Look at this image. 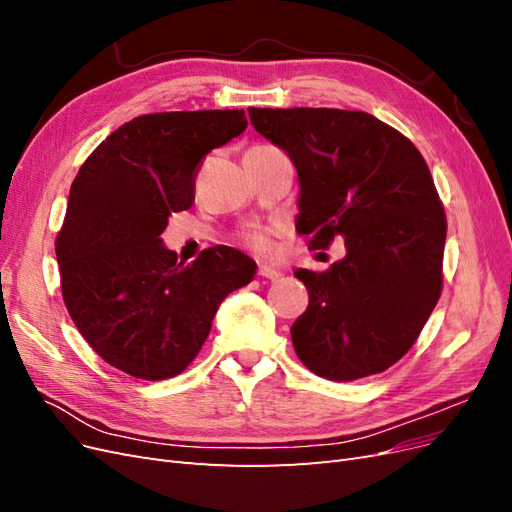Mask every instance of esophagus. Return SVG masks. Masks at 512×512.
<instances>
[{"mask_svg":"<svg viewBox=\"0 0 512 512\" xmlns=\"http://www.w3.org/2000/svg\"><path fill=\"white\" fill-rule=\"evenodd\" d=\"M258 275H260V277H265V280L275 282V280H280L282 271H280V269H275V267H271V265H260V267H258Z\"/></svg>","mask_w":512,"mask_h":512,"instance_id":"esophagus-1","label":"esophagus"}]
</instances>
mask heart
<instances>
[{
	"label": "heart",
	"instance_id": "b5f03b06",
	"mask_svg": "<svg viewBox=\"0 0 512 512\" xmlns=\"http://www.w3.org/2000/svg\"><path fill=\"white\" fill-rule=\"evenodd\" d=\"M247 243H250L252 247H256V250H260V252H265V250H269V237L265 235V232H260V230H254V232H247Z\"/></svg>",
	"mask_w": 512,
	"mask_h": 512
}]
</instances>
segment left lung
<instances>
[{
  "mask_svg": "<svg viewBox=\"0 0 512 512\" xmlns=\"http://www.w3.org/2000/svg\"><path fill=\"white\" fill-rule=\"evenodd\" d=\"M299 173L297 230L346 258L297 269L309 305L292 324L307 369L335 382L395 365L416 342L442 292L446 215L427 162L408 138L363 111L247 108Z\"/></svg>",
  "mask_w": 512,
  "mask_h": 512,
  "instance_id": "left-lung-1",
  "label": "left lung"
}]
</instances>
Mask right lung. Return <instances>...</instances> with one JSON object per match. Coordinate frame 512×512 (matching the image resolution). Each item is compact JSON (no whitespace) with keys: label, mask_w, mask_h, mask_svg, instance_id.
Wrapping results in <instances>:
<instances>
[{"label":"right lung","mask_w":512,"mask_h":512,"mask_svg":"<svg viewBox=\"0 0 512 512\" xmlns=\"http://www.w3.org/2000/svg\"><path fill=\"white\" fill-rule=\"evenodd\" d=\"M247 128L243 111L151 113L106 136L72 181L55 254L61 294L85 342L128 376L166 380L203 348L220 303L256 262L228 245L192 265L162 245L190 209L200 162Z\"/></svg>","instance_id":"1"}]
</instances>
